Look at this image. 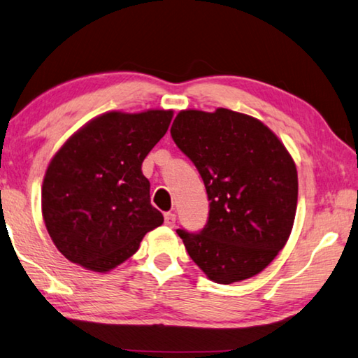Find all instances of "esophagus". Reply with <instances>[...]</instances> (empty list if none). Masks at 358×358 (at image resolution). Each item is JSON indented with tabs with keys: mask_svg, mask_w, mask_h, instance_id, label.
<instances>
[{
	"mask_svg": "<svg viewBox=\"0 0 358 358\" xmlns=\"http://www.w3.org/2000/svg\"><path fill=\"white\" fill-rule=\"evenodd\" d=\"M165 224H166V227H174V224H176V215L171 214V212L165 214Z\"/></svg>",
	"mask_w": 358,
	"mask_h": 358,
	"instance_id": "esophagus-1",
	"label": "esophagus"
}]
</instances>
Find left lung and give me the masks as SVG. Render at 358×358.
Segmentation results:
<instances>
[{"label":"left lung","mask_w":358,"mask_h":358,"mask_svg":"<svg viewBox=\"0 0 358 358\" xmlns=\"http://www.w3.org/2000/svg\"><path fill=\"white\" fill-rule=\"evenodd\" d=\"M171 136L195 163L210 201L201 233L178 229L190 258L220 285L258 275L294 227L299 179L289 150L259 119L228 108L180 110Z\"/></svg>","instance_id":"left-lung-1"}]
</instances>
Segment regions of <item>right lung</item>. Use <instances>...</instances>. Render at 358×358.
<instances>
[{"label":"right lung","instance_id":"1","mask_svg":"<svg viewBox=\"0 0 358 358\" xmlns=\"http://www.w3.org/2000/svg\"><path fill=\"white\" fill-rule=\"evenodd\" d=\"M173 110L106 111L78 129L50 160L42 217L55 247L73 264L106 273L163 223L150 204L143 160L166 134Z\"/></svg>","mask_w":358,"mask_h":358}]
</instances>
